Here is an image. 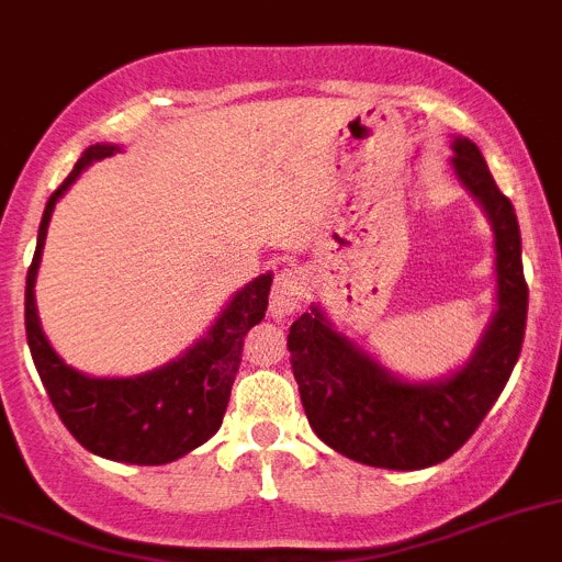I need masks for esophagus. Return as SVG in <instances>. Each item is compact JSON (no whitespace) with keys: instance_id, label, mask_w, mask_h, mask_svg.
<instances>
[{"instance_id":"esophagus-1","label":"esophagus","mask_w":562,"mask_h":562,"mask_svg":"<svg viewBox=\"0 0 562 562\" xmlns=\"http://www.w3.org/2000/svg\"><path fill=\"white\" fill-rule=\"evenodd\" d=\"M307 293V277L299 269H282L274 277V285H271L269 296V311L274 318H288L302 307Z\"/></svg>"}]
</instances>
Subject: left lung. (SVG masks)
Segmentation results:
<instances>
[{
  "label": "left lung",
  "mask_w": 562,
  "mask_h": 562,
  "mask_svg": "<svg viewBox=\"0 0 562 562\" xmlns=\"http://www.w3.org/2000/svg\"><path fill=\"white\" fill-rule=\"evenodd\" d=\"M452 169L494 229L496 311L471 358L449 376L413 382L387 371L311 305L288 333L291 369L313 432L363 465L416 471L452 458L513 374L527 327L521 233L474 140H452Z\"/></svg>",
  "instance_id": "left-lung-1"
}]
</instances>
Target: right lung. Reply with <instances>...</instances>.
<instances>
[{
  "mask_svg": "<svg viewBox=\"0 0 562 562\" xmlns=\"http://www.w3.org/2000/svg\"><path fill=\"white\" fill-rule=\"evenodd\" d=\"M119 151L115 144H93L82 151L71 175L49 196L38 227L33 266L24 291V324L35 369L57 416L88 452L115 463L162 465L202 447L222 427L229 391L240 366L244 335L263 322L271 274L240 288L213 327L171 363L135 376H88L71 369L52 349L35 307V277L44 255L55 204L91 166Z\"/></svg>",
  "mask_w": 562,
  "mask_h": 562,
  "instance_id": "add662e5",
  "label": "right lung"
}]
</instances>
